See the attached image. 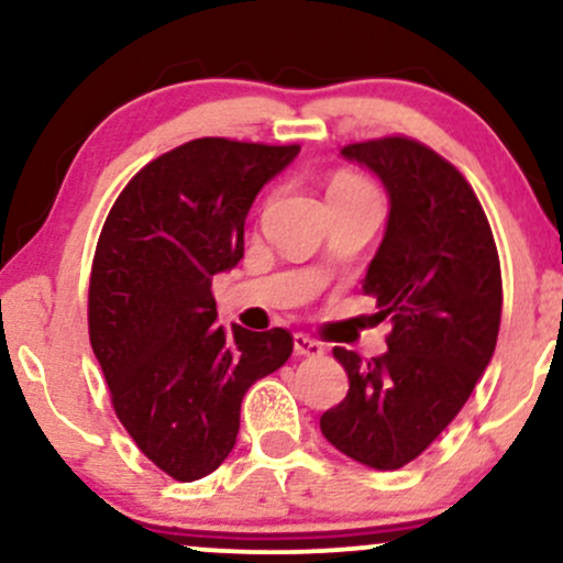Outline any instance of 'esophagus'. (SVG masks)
<instances>
[{
  "mask_svg": "<svg viewBox=\"0 0 563 563\" xmlns=\"http://www.w3.org/2000/svg\"><path fill=\"white\" fill-rule=\"evenodd\" d=\"M294 352L299 354V357H320L325 349H322L320 341L309 339V335H303V333H296L294 335Z\"/></svg>",
  "mask_w": 563,
  "mask_h": 563,
  "instance_id": "esophagus-1",
  "label": "esophagus"
}]
</instances>
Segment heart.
Masks as SVG:
<instances>
[{"label":"heart","mask_w":563,"mask_h":563,"mask_svg":"<svg viewBox=\"0 0 563 563\" xmlns=\"http://www.w3.org/2000/svg\"><path fill=\"white\" fill-rule=\"evenodd\" d=\"M328 196H376V192L365 179L354 177V174H339L328 187Z\"/></svg>","instance_id":"1"}]
</instances>
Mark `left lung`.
Wrapping results in <instances>:
<instances>
[{"instance_id": "8db88e82", "label": "left lung", "mask_w": 563, "mask_h": 563, "mask_svg": "<svg viewBox=\"0 0 563 563\" xmlns=\"http://www.w3.org/2000/svg\"><path fill=\"white\" fill-rule=\"evenodd\" d=\"M341 156L376 174L389 196L363 290L394 328L389 352L371 363L333 349L349 391L320 431L352 461L394 471L448 429L487 371L500 331V260L471 185L421 142H357Z\"/></svg>"}]
</instances>
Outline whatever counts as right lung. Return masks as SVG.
Wrapping results in <instances>:
<instances>
[{"label":"right lung","mask_w":563,"mask_h":563,"mask_svg":"<svg viewBox=\"0 0 563 563\" xmlns=\"http://www.w3.org/2000/svg\"><path fill=\"white\" fill-rule=\"evenodd\" d=\"M299 145L185 142L134 174L100 232L89 341L115 416L161 471L196 482L222 466L251 384L286 365L283 328L217 325L211 280L243 260V228Z\"/></svg>","instance_id":"right-lung-1"}]
</instances>
